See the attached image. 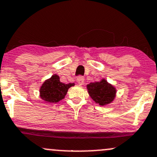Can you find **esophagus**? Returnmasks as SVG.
<instances>
[{
	"label": "esophagus",
	"instance_id": "obj_1",
	"mask_svg": "<svg viewBox=\"0 0 157 157\" xmlns=\"http://www.w3.org/2000/svg\"><path fill=\"white\" fill-rule=\"evenodd\" d=\"M77 83L79 84V85H80V86L83 85L84 78L83 77H81V76H79V77H77Z\"/></svg>",
	"mask_w": 157,
	"mask_h": 157
}]
</instances>
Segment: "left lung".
I'll list each match as a JSON object with an SVG mask.
<instances>
[{
	"instance_id": "obj_1",
	"label": "left lung",
	"mask_w": 157,
	"mask_h": 157,
	"mask_svg": "<svg viewBox=\"0 0 157 157\" xmlns=\"http://www.w3.org/2000/svg\"><path fill=\"white\" fill-rule=\"evenodd\" d=\"M86 89L92 99L101 106L109 105L116 97V88L105 79L87 84Z\"/></svg>"
}]
</instances>
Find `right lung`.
Returning <instances> with one entry per match:
<instances>
[{
	"label": "right lung",
	"instance_id": "right-lung-1",
	"mask_svg": "<svg viewBox=\"0 0 157 157\" xmlns=\"http://www.w3.org/2000/svg\"><path fill=\"white\" fill-rule=\"evenodd\" d=\"M74 85V83H62L59 76L53 74L50 78L46 80L40 86V97L46 102L57 103L65 98L68 89Z\"/></svg>",
	"mask_w": 157,
	"mask_h": 157
}]
</instances>
